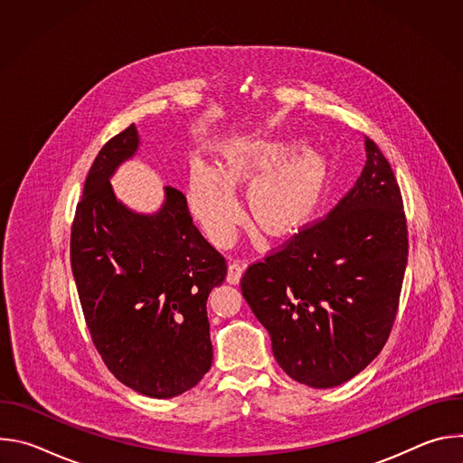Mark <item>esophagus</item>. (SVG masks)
Wrapping results in <instances>:
<instances>
[{"mask_svg": "<svg viewBox=\"0 0 463 463\" xmlns=\"http://www.w3.org/2000/svg\"><path fill=\"white\" fill-rule=\"evenodd\" d=\"M243 271H245V263H241V261L229 263V268H227V282L229 284H238L241 275H243Z\"/></svg>", "mask_w": 463, "mask_h": 463, "instance_id": "esophagus-1", "label": "esophagus"}]
</instances>
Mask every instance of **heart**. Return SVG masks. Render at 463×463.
<instances>
[{
	"instance_id": "heart-1",
	"label": "heart",
	"mask_w": 463,
	"mask_h": 463,
	"mask_svg": "<svg viewBox=\"0 0 463 463\" xmlns=\"http://www.w3.org/2000/svg\"><path fill=\"white\" fill-rule=\"evenodd\" d=\"M293 139H241L227 145L218 172L194 165L188 203L209 240L229 245L243 213L234 188L249 183L247 214L250 223L269 238L300 229L318 207L327 183V161L317 150L298 152Z\"/></svg>"
}]
</instances>
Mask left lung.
<instances>
[{
    "label": "left lung",
    "instance_id": "8db88e82",
    "mask_svg": "<svg viewBox=\"0 0 463 463\" xmlns=\"http://www.w3.org/2000/svg\"><path fill=\"white\" fill-rule=\"evenodd\" d=\"M364 168L326 220L252 263L241 293L295 381L339 386L383 350L400 304L409 238L402 192L373 141Z\"/></svg>",
    "mask_w": 463,
    "mask_h": 463
}]
</instances>
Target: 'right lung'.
I'll list each match as a JSON object with an SVG mask.
<instances>
[{
	"label": "right lung",
	"instance_id": "add662e5",
	"mask_svg": "<svg viewBox=\"0 0 463 463\" xmlns=\"http://www.w3.org/2000/svg\"><path fill=\"white\" fill-rule=\"evenodd\" d=\"M139 146L131 124L91 165L71 229V269L106 366L136 392L168 400L213 364L207 298L227 266L192 223L179 190L165 186L156 213H137L115 195L109 179Z\"/></svg>",
	"mask_w": 463,
	"mask_h": 463
}]
</instances>
